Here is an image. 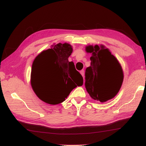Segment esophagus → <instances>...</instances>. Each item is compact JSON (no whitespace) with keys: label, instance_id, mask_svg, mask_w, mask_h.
<instances>
[{"label":"esophagus","instance_id":"1","mask_svg":"<svg viewBox=\"0 0 146 146\" xmlns=\"http://www.w3.org/2000/svg\"><path fill=\"white\" fill-rule=\"evenodd\" d=\"M80 74H81L82 76L83 77L84 76V70H81L80 71Z\"/></svg>","mask_w":146,"mask_h":146}]
</instances>
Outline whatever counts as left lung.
Masks as SVG:
<instances>
[{
	"mask_svg": "<svg viewBox=\"0 0 146 146\" xmlns=\"http://www.w3.org/2000/svg\"><path fill=\"white\" fill-rule=\"evenodd\" d=\"M85 50L91 54V65L85 73L86 88L93 100L106 102L113 98L121 88L123 80L122 68L104 45H88Z\"/></svg>",
	"mask_w": 146,
	"mask_h": 146,
	"instance_id": "obj_1",
	"label": "left lung"
}]
</instances>
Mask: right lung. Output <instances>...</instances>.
<instances>
[{"label": "right lung", "mask_w": 146, "mask_h": 146, "mask_svg": "<svg viewBox=\"0 0 146 146\" xmlns=\"http://www.w3.org/2000/svg\"><path fill=\"white\" fill-rule=\"evenodd\" d=\"M72 51V46L68 43L54 44L34 60L31 86L38 98L45 103L56 105L63 102L74 88L82 86L83 77L76 70L73 62L68 61ZM42 73L52 75L55 80V87L48 92L42 91L39 86L38 78Z\"/></svg>", "instance_id": "right-lung-1"}]
</instances>
